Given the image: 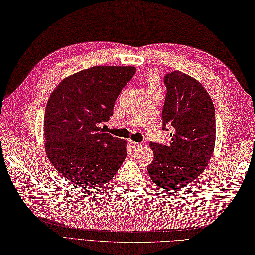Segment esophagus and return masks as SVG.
<instances>
[{
	"mask_svg": "<svg viewBox=\"0 0 255 255\" xmlns=\"http://www.w3.org/2000/svg\"><path fill=\"white\" fill-rule=\"evenodd\" d=\"M129 144H130L131 147H132V148H141V147L143 146V144L136 143V142H133V141H129Z\"/></svg>",
	"mask_w": 255,
	"mask_h": 255,
	"instance_id": "obj_1",
	"label": "esophagus"
}]
</instances>
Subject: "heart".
I'll use <instances>...</instances> for the list:
<instances>
[{
  "label": "heart",
  "mask_w": 255,
  "mask_h": 255,
  "mask_svg": "<svg viewBox=\"0 0 255 255\" xmlns=\"http://www.w3.org/2000/svg\"><path fill=\"white\" fill-rule=\"evenodd\" d=\"M154 79V76H151V80H153Z\"/></svg>",
  "instance_id": "b5f03b06"
}]
</instances>
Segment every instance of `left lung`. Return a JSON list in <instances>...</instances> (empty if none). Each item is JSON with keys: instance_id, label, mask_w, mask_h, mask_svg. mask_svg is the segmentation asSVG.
Returning a JSON list of instances; mask_svg holds the SVG:
<instances>
[{"instance_id": "obj_1", "label": "left lung", "mask_w": 255, "mask_h": 255, "mask_svg": "<svg viewBox=\"0 0 255 255\" xmlns=\"http://www.w3.org/2000/svg\"><path fill=\"white\" fill-rule=\"evenodd\" d=\"M164 84L162 130H170V142L150 143L153 161L147 169L154 184L172 191L194 181L207 167L215 145V109L207 90L182 72L165 74Z\"/></svg>"}]
</instances>
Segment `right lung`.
I'll use <instances>...</instances> for the list:
<instances>
[{
	"label": "right lung",
	"instance_id": "obj_1",
	"mask_svg": "<svg viewBox=\"0 0 255 255\" xmlns=\"http://www.w3.org/2000/svg\"><path fill=\"white\" fill-rule=\"evenodd\" d=\"M134 67L98 65L63 79L47 102L45 151L53 166L77 186L109 182L126 158V141L104 132Z\"/></svg>",
	"mask_w": 255,
	"mask_h": 255
}]
</instances>
